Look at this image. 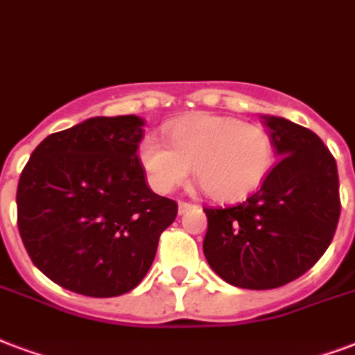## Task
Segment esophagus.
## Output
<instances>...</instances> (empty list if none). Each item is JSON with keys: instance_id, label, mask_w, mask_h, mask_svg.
<instances>
[{"instance_id": "obj_1", "label": "esophagus", "mask_w": 355, "mask_h": 355, "mask_svg": "<svg viewBox=\"0 0 355 355\" xmlns=\"http://www.w3.org/2000/svg\"><path fill=\"white\" fill-rule=\"evenodd\" d=\"M191 208H196V205H193V202H188V201L178 202V214H186L188 210H191Z\"/></svg>"}]
</instances>
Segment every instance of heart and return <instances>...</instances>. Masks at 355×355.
I'll return each instance as SVG.
<instances>
[{
  "label": "heart",
  "instance_id": "obj_1",
  "mask_svg": "<svg viewBox=\"0 0 355 355\" xmlns=\"http://www.w3.org/2000/svg\"><path fill=\"white\" fill-rule=\"evenodd\" d=\"M169 147L145 137L137 148L148 184L169 193L188 180L191 167L210 199L240 201L253 193L274 166V141L261 124L227 115H196L167 126Z\"/></svg>",
  "mask_w": 355,
  "mask_h": 355
}]
</instances>
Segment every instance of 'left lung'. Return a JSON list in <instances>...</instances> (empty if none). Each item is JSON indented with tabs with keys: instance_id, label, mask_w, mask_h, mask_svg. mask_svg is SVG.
Listing matches in <instances>:
<instances>
[{
	"instance_id": "obj_1",
	"label": "left lung",
	"mask_w": 355,
	"mask_h": 355,
	"mask_svg": "<svg viewBox=\"0 0 355 355\" xmlns=\"http://www.w3.org/2000/svg\"><path fill=\"white\" fill-rule=\"evenodd\" d=\"M279 159L255 193L225 208H205L202 251L221 279L240 288H277L324 255L339 223V175L315 132L264 115Z\"/></svg>"
}]
</instances>
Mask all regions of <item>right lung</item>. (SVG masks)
Instances as JSON below:
<instances>
[{
	"label": "right lung",
	"mask_w": 355,
	"mask_h": 355,
	"mask_svg": "<svg viewBox=\"0 0 355 355\" xmlns=\"http://www.w3.org/2000/svg\"><path fill=\"white\" fill-rule=\"evenodd\" d=\"M145 121L93 117L35 148L16 191L18 231L40 272L91 297L141 283L177 202L156 196L137 158Z\"/></svg>",
	"instance_id": "right-lung-1"
}]
</instances>
